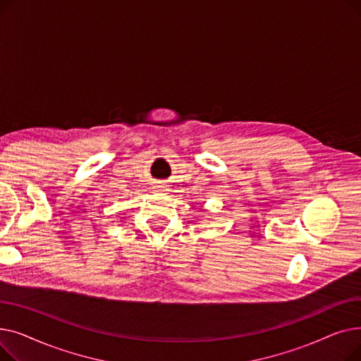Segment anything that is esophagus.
Here are the masks:
<instances>
[{
    "label": "esophagus",
    "mask_w": 361,
    "mask_h": 361,
    "mask_svg": "<svg viewBox=\"0 0 361 361\" xmlns=\"http://www.w3.org/2000/svg\"><path fill=\"white\" fill-rule=\"evenodd\" d=\"M157 188H158V192H168V185H165V184H158Z\"/></svg>",
    "instance_id": "34e87169"
}]
</instances>
